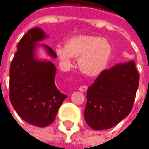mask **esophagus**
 Instances as JSON below:
<instances>
[{
  "label": "esophagus",
  "instance_id": "esophagus-1",
  "mask_svg": "<svg viewBox=\"0 0 149 149\" xmlns=\"http://www.w3.org/2000/svg\"><path fill=\"white\" fill-rule=\"evenodd\" d=\"M87 86H81V87L78 88V90H79L80 92H82V93H83V92H86V91H87Z\"/></svg>",
  "mask_w": 149,
  "mask_h": 149
}]
</instances>
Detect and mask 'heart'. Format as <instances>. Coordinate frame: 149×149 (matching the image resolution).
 <instances>
[{"instance_id":"obj_1","label":"heart","mask_w":149,"mask_h":149,"mask_svg":"<svg viewBox=\"0 0 149 149\" xmlns=\"http://www.w3.org/2000/svg\"><path fill=\"white\" fill-rule=\"evenodd\" d=\"M55 52L66 68L72 64V57H78V68L88 77L99 75L107 68L112 54L110 43L104 38L78 35L69 38L66 45H56Z\"/></svg>"}]
</instances>
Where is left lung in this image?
Segmentation results:
<instances>
[{
    "instance_id": "left-lung-1",
    "label": "left lung",
    "mask_w": 149,
    "mask_h": 149,
    "mask_svg": "<svg viewBox=\"0 0 149 149\" xmlns=\"http://www.w3.org/2000/svg\"><path fill=\"white\" fill-rule=\"evenodd\" d=\"M139 84L133 61L103 70L87 89L84 118L88 126L105 130L124 119L132 111Z\"/></svg>"
}]
</instances>
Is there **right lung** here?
I'll return each instance as SVG.
<instances>
[{
  "mask_svg": "<svg viewBox=\"0 0 149 149\" xmlns=\"http://www.w3.org/2000/svg\"><path fill=\"white\" fill-rule=\"evenodd\" d=\"M47 36L39 27L30 29L18 43L10 68L11 105L24 121L40 127L54 122L67 97L56 87L55 65L36 56L37 47H42L51 57H56L50 47L38 43Z\"/></svg>",
  "mask_w": 149,
  "mask_h": 149,
  "instance_id": "obj_1",
  "label": "right lung"
}]
</instances>
